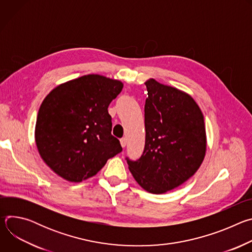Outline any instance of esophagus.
Returning <instances> with one entry per match:
<instances>
[{
	"mask_svg": "<svg viewBox=\"0 0 252 252\" xmlns=\"http://www.w3.org/2000/svg\"><path fill=\"white\" fill-rule=\"evenodd\" d=\"M121 145H122L123 148H126V139L125 137L121 138Z\"/></svg>",
	"mask_w": 252,
	"mask_h": 252,
	"instance_id": "1",
	"label": "esophagus"
}]
</instances>
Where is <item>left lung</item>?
<instances>
[{
	"label": "left lung",
	"instance_id": "1",
	"mask_svg": "<svg viewBox=\"0 0 252 252\" xmlns=\"http://www.w3.org/2000/svg\"><path fill=\"white\" fill-rule=\"evenodd\" d=\"M146 142L136 160L126 158L137 184L164 193L191 177L206 151L203 115L188 94L150 80L146 83Z\"/></svg>",
	"mask_w": 252,
	"mask_h": 252
}]
</instances>
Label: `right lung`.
I'll use <instances>...</instances> for the list:
<instances>
[{"label":"right lung","instance_id":"add662e5","mask_svg":"<svg viewBox=\"0 0 252 252\" xmlns=\"http://www.w3.org/2000/svg\"><path fill=\"white\" fill-rule=\"evenodd\" d=\"M123 87L120 81L88 75L60 85L46 96L35 123V143L58 175L80 183L123 151L112 134L107 111Z\"/></svg>","mask_w":252,"mask_h":252}]
</instances>
